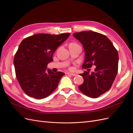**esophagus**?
Masks as SVG:
<instances>
[{
  "instance_id": "esophagus-1",
  "label": "esophagus",
  "mask_w": 133,
  "mask_h": 133,
  "mask_svg": "<svg viewBox=\"0 0 133 133\" xmlns=\"http://www.w3.org/2000/svg\"><path fill=\"white\" fill-rule=\"evenodd\" d=\"M68 75H70L71 76H76V74H75V73H68Z\"/></svg>"
}]
</instances>
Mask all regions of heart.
Listing matches in <instances>:
<instances>
[{"label":"heart","instance_id":"obj_1","mask_svg":"<svg viewBox=\"0 0 133 133\" xmlns=\"http://www.w3.org/2000/svg\"><path fill=\"white\" fill-rule=\"evenodd\" d=\"M70 69H72V68H70Z\"/></svg>","mask_w":133,"mask_h":133}]
</instances>
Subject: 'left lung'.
I'll return each mask as SVG.
<instances>
[{
    "label": "left lung",
    "mask_w": 133,
    "mask_h": 133,
    "mask_svg": "<svg viewBox=\"0 0 133 133\" xmlns=\"http://www.w3.org/2000/svg\"><path fill=\"white\" fill-rule=\"evenodd\" d=\"M73 36L82 44L85 51L82 68L96 66L94 72L85 71L79 74L84 83L78 88L89 97L98 98L110 89L118 73V51L105 35L97 32L84 31L75 33Z\"/></svg>",
    "instance_id": "1"
}]
</instances>
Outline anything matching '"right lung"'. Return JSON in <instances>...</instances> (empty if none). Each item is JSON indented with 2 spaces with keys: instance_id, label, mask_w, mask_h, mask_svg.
Instances as JSON below:
<instances>
[{
  "instance_id": "obj_1",
  "label": "right lung",
  "mask_w": 133,
  "mask_h": 133,
  "mask_svg": "<svg viewBox=\"0 0 133 133\" xmlns=\"http://www.w3.org/2000/svg\"><path fill=\"white\" fill-rule=\"evenodd\" d=\"M70 33L59 35L38 34L30 36L20 44L14 59L16 77L22 90L28 96L41 99L57 88L64 73L47 69L58 47Z\"/></svg>"
}]
</instances>
